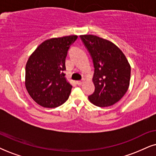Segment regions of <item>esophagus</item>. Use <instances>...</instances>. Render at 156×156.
<instances>
[{
	"label": "esophagus",
	"mask_w": 156,
	"mask_h": 156,
	"mask_svg": "<svg viewBox=\"0 0 156 156\" xmlns=\"http://www.w3.org/2000/svg\"><path fill=\"white\" fill-rule=\"evenodd\" d=\"M83 80H78V81H76V84L78 85V86H80V85H82L83 83Z\"/></svg>",
	"instance_id": "obj_1"
}]
</instances>
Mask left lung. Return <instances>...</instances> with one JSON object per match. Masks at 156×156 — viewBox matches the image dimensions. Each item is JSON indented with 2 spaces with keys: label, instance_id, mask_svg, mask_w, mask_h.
Wrapping results in <instances>:
<instances>
[{
  "label": "left lung",
  "instance_id": "8db88e82",
  "mask_svg": "<svg viewBox=\"0 0 156 156\" xmlns=\"http://www.w3.org/2000/svg\"><path fill=\"white\" fill-rule=\"evenodd\" d=\"M83 43L91 57L95 90L88 96L99 107L117 103L127 91L131 68L125 55L114 43L94 35H81Z\"/></svg>",
  "mask_w": 156,
  "mask_h": 156
}]
</instances>
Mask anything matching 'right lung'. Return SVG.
<instances>
[{
    "instance_id": "right-lung-1",
    "label": "right lung",
    "mask_w": 156,
    "mask_h": 156,
    "mask_svg": "<svg viewBox=\"0 0 156 156\" xmlns=\"http://www.w3.org/2000/svg\"><path fill=\"white\" fill-rule=\"evenodd\" d=\"M76 35L47 39L29 57L26 65L25 86L35 102L46 108L62 105L73 86L67 81L66 58Z\"/></svg>"
}]
</instances>
